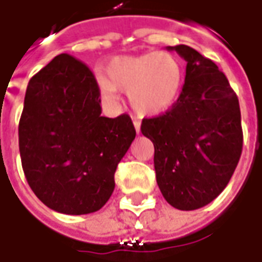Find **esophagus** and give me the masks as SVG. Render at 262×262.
<instances>
[{
    "label": "esophagus",
    "instance_id": "obj_1",
    "mask_svg": "<svg viewBox=\"0 0 262 262\" xmlns=\"http://www.w3.org/2000/svg\"><path fill=\"white\" fill-rule=\"evenodd\" d=\"M133 125H135L136 133H137V135H139V133H140V122H139L137 119H135V120H133Z\"/></svg>",
    "mask_w": 262,
    "mask_h": 262
}]
</instances>
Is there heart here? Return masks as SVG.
I'll list each match as a JSON object with an SVG mask.
<instances>
[{
  "label": "heart",
  "mask_w": 262,
  "mask_h": 262,
  "mask_svg": "<svg viewBox=\"0 0 262 262\" xmlns=\"http://www.w3.org/2000/svg\"><path fill=\"white\" fill-rule=\"evenodd\" d=\"M105 69L106 78L98 76L100 92L109 100L116 99V91L127 92L139 116H160L180 98L184 71L180 59L170 52L118 56Z\"/></svg>",
  "instance_id": "heart-1"
}]
</instances>
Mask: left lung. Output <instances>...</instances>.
Masks as SVG:
<instances>
[{
	"instance_id": "left-lung-1",
	"label": "left lung",
	"mask_w": 262,
	"mask_h": 262,
	"mask_svg": "<svg viewBox=\"0 0 262 262\" xmlns=\"http://www.w3.org/2000/svg\"><path fill=\"white\" fill-rule=\"evenodd\" d=\"M187 62L180 98L169 112L143 119L155 144L156 180L179 210H197L220 194L243 150L238 98L211 59L187 45L167 47Z\"/></svg>"
}]
</instances>
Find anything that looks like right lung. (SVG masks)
I'll list each match as a JSON object with an SVG mask.
<instances>
[{
  "label": "right lung",
  "mask_w": 262,
  "mask_h": 262,
  "mask_svg": "<svg viewBox=\"0 0 262 262\" xmlns=\"http://www.w3.org/2000/svg\"><path fill=\"white\" fill-rule=\"evenodd\" d=\"M100 113L95 76L71 55L55 56L29 80L18 127L23 169L36 197L58 213H95L112 195L136 130L127 115Z\"/></svg>",
  "instance_id": "obj_1"
}]
</instances>
